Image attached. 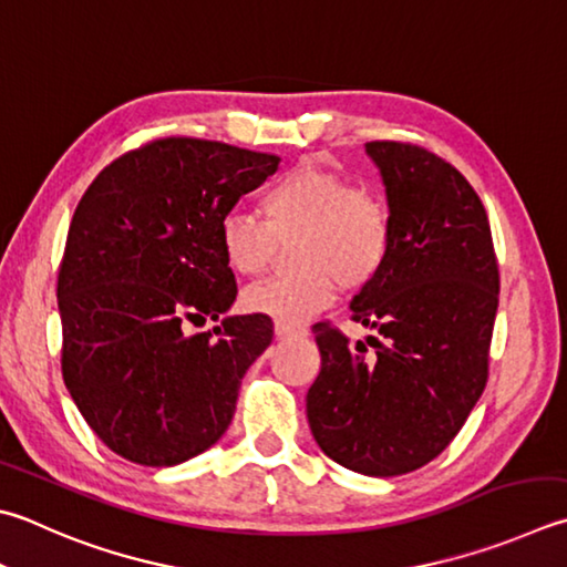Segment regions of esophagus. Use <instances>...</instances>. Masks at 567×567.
Returning a JSON list of instances; mask_svg holds the SVG:
<instances>
[{"label": "esophagus", "mask_w": 567, "mask_h": 567, "mask_svg": "<svg viewBox=\"0 0 567 567\" xmlns=\"http://www.w3.org/2000/svg\"><path fill=\"white\" fill-rule=\"evenodd\" d=\"M274 333H276V338H301V336H306V328L293 326V323H284V320H276Z\"/></svg>", "instance_id": "34e87169"}]
</instances>
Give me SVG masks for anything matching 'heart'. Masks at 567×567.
I'll list each match as a JSON object with an SVG mask.
<instances>
[{
    "mask_svg": "<svg viewBox=\"0 0 567 567\" xmlns=\"http://www.w3.org/2000/svg\"><path fill=\"white\" fill-rule=\"evenodd\" d=\"M261 212L264 221L241 212H229L219 221L224 264L239 276H259L276 241L296 237L291 254L301 271L249 286L241 293L247 313L303 323L336 301L338 284L368 286L388 261V207L318 159H303L276 179L261 199Z\"/></svg>",
    "mask_w": 567,
    "mask_h": 567,
    "instance_id": "heart-1",
    "label": "heart"
}]
</instances>
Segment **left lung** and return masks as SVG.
I'll use <instances>...</instances> for the list:
<instances>
[{"mask_svg": "<svg viewBox=\"0 0 567 567\" xmlns=\"http://www.w3.org/2000/svg\"><path fill=\"white\" fill-rule=\"evenodd\" d=\"M380 169L392 244L350 301L375 355L316 323L320 372L306 394L313 440L365 476H400L446 450L482 398L498 264L482 199L456 167L408 143L365 145ZM370 340V338H368Z\"/></svg>", "mask_w": 567, "mask_h": 567, "instance_id": "left-lung-1", "label": "left lung"}]
</instances>
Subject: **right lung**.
Masks as SVG:
<instances>
[{
    "label": "right lung",
    "instance_id": "obj_1",
    "mask_svg": "<svg viewBox=\"0 0 567 567\" xmlns=\"http://www.w3.org/2000/svg\"><path fill=\"white\" fill-rule=\"evenodd\" d=\"M281 157L165 137L103 169L73 212L59 269L63 382L99 440L133 464L175 466L221 440L239 384L271 346L237 298L219 221Z\"/></svg>",
    "mask_w": 567,
    "mask_h": 567
}]
</instances>
